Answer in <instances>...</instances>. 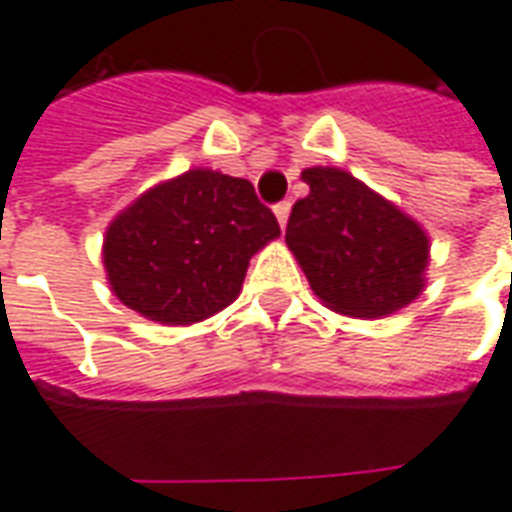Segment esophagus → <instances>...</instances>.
<instances>
[{"instance_id":"esophagus-1","label":"esophagus","mask_w":512,"mask_h":512,"mask_svg":"<svg viewBox=\"0 0 512 512\" xmlns=\"http://www.w3.org/2000/svg\"><path fill=\"white\" fill-rule=\"evenodd\" d=\"M274 213H277L279 227H285V224H288V216H290V200L277 202V205H274Z\"/></svg>"}]
</instances>
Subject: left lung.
Here are the masks:
<instances>
[{
  "label": "left lung",
  "mask_w": 512,
  "mask_h": 512,
  "mask_svg": "<svg viewBox=\"0 0 512 512\" xmlns=\"http://www.w3.org/2000/svg\"><path fill=\"white\" fill-rule=\"evenodd\" d=\"M310 194L293 205L285 241L326 307L381 318L425 285L428 235L362 180L334 167L301 172Z\"/></svg>",
  "instance_id": "1"
}]
</instances>
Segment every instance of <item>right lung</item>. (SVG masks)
I'll return each mask as SVG.
<instances>
[{
  "instance_id": "obj_1",
  "label": "right lung",
  "mask_w": 512,
  "mask_h": 512,
  "mask_svg": "<svg viewBox=\"0 0 512 512\" xmlns=\"http://www.w3.org/2000/svg\"><path fill=\"white\" fill-rule=\"evenodd\" d=\"M277 235V216L249 180L189 169L109 224L106 277L139 315L186 326L235 301L249 257Z\"/></svg>"
}]
</instances>
